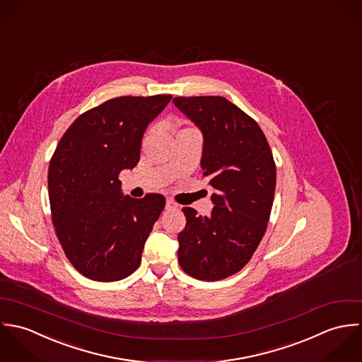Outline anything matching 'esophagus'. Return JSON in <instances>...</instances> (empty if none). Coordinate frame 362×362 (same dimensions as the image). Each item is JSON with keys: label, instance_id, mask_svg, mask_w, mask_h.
I'll return each instance as SVG.
<instances>
[{"label": "esophagus", "instance_id": "esophagus-1", "mask_svg": "<svg viewBox=\"0 0 362 362\" xmlns=\"http://www.w3.org/2000/svg\"><path fill=\"white\" fill-rule=\"evenodd\" d=\"M165 209H166V210H173V209H177V204H176L173 200L168 199V200H166V204H165Z\"/></svg>", "mask_w": 362, "mask_h": 362}]
</instances>
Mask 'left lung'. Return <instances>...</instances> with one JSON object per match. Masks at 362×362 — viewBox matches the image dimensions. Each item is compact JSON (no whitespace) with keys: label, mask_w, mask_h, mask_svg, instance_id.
Here are the masks:
<instances>
[{"label":"left lung","mask_w":362,"mask_h":362,"mask_svg":"<svg viewBox=\"0 0 362 362\" xmlns=\"http://www.w3.org/2000/svg\"><path fill=\"white\" fill-rule=\"evenodd\" d=\"M173 103L203 134L200 166L214 189L210 216L183 209L179 263L194 279L217 281L250 260L266 232L276 163L259 124L228 99L179 96Z\"/></svg>","instance_id":"1"}]
</instances>
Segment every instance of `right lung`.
I'll list each match as a JSON object with an SVG mask.
<instances>
[{"mask_svg":"<svg viewBox=\"0 0 362 362\" xmlns=\"http://www.w3.org/2000/svg\"><path fill=\"white\" fill-rule=\"evenodd\" d=\"M170 99L120 96L85 112L50 160L47 186L57 238L74 267L90 280L119 281L141 263L165 197L123 196L119 175L139 163L145 130Z\"/></svg>","mask_w":362,"mask_h":362,"instance_id":"right-lung-1","label":"right lung"}]
</instances>
